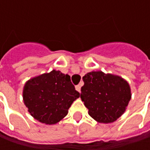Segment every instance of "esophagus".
I'll return each mask as SVG.
<instances>
[{"label": "esophagus", "mask_w": 150, "mask_h": 150, "mask_svg": "<svg viewBox=\"0 0 150 150\" xmlns=\"http://www.w3.org/2000/svg\"><path fill=\"white\" fill-rule=\"evenodd\" d=\"M76 90L80 93V92H81V86H80V85H77V86H76Z\"/></svg>", "instance_id": "1"}]
</instances>
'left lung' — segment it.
Returning <instances> with one entry per match:
<instances>
[{
    "label": "left lung",
    "instance_id": "left-lung-1",
    "mask_svg": "<svg viewBox=\"0 0 150 150\" xmlns=\"http://www.w3.org/2000/svg\"><path fill=\"white\" fill-rule=\"evenodd\" d=\"M81 98L96 121L103 124L117 120L131 98L129 83L118 76L91 72L83 77Z\"/></svg>",
    "mask_w": 150,
    "mask_h": 150
}]
</instances>
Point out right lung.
<instances>
[{
  "mask_svg": "<svg viewBox=\"0 0 150 150\" xmlns=\"http://www.w3.org/2000/svg\"><path fill=\"white\" fill-rule=\"evenodd\" d=\"M79 96L70 76L55 70L32 78L23 89V99L29 112L47 124H57L64 118Z\"/></svg>",
  "mask_w": 150,
  "mask_h": 150,
  "instance_id": "add662e5",
  "label": "right lung"
}]
</instances>
